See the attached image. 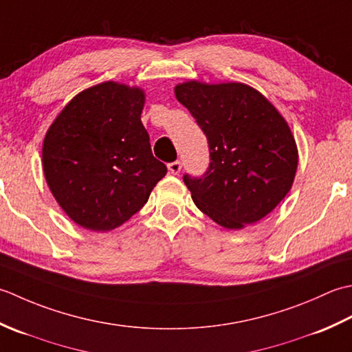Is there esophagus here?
<instances>
[{
  "mask_svg": "<svg viewBox=\"0 0 352 352\" xmlns=\"http://www.w3.org/2000/svg\"><path fill=\"white\" fill-rule=\"evenodd\" d=\"M168 170L171 175H179V171L182 170V162L181 161H175L168 164Z\"/></svg>",
  "mask_w": 352,
  "mask_h": 352,
  "instance_id": "esophagus-1",
  "label": "esophagus"
}]
</instances>
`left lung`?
<instances>
[{"mask_svg":"<svg viewBox=\"0 0 352 352\" xmlns=\"http://www.w3.org/2000/svg\"><path fill=\"white\" fill-rule=\"evenodd\" d=\"M175 94L210 147L205 173L184 175L196 206L228 229L266 217L290 191L298 168L296 142L281 113L243 83L186 82Z\"/></svg>","mask_w":352,"mask_h":352,"instance_id":"1","label":"left lung"}]
</instances>
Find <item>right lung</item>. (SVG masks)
<instances>
[{
    "label": "right lung",
    "mask_w": 352,
    "mask_h": 352,
    "mask_svg": "<svg viewBox=\"0 0 352 352\" xmlns=\"http://www.w3.org/2000/svg\"><path fill=\"white\" fill-rule=\"evenodd\" d=\"M144 92L104 82L76 96L48 129L42 147L47 184L71 220L111 231L138 212L166 164L141 123Z\"/></svg>",
    "instance_id": "right-lung-1"
}]
</instances>
